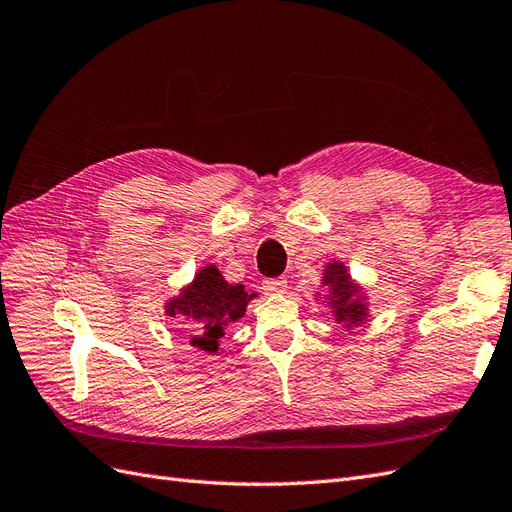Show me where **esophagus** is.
<instances>
[{"instance_id": "34e87169", "label": "esophagus", "mask_w": 512, "mask_h": 512, "mask_svg": "<svg viewBox=\"0 0 512 512\" xmlns=\"http://www.w3.org/2000/svg\"><path fill=\"white\" fill-rule=\"evenodd\" d=\"M288 288L284 277H275V280H265L262 282V290H265L267 294H284Z\"/></svg>"}]
</instances>
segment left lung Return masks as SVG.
Here are the masks:
<instances>
[{
  "instance_id": "left-lung-1",
  "label": "left lung",
  "mask_w": 512,
  "mask_h": 512,
  "mask_svg": "<svg viewBox=\"0 0 512 512\" xmlns=\"http://www.w3.org/2000/svg\"><path fill=\"white\" fill-rule=\"evenodd\" d=\"M320 284L327 292H318L314 297L322 299L324 305H329L331 316L339 327L352 331L354 327H361L363 322L371 318L367 290L354 280L342 260L331 258L327 265H324Z\"/></svg>"
}]
</instances>
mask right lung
<instances>
[{
  "label": "right lung",
  "instance_id": "add662e5",
  "mask_svg": "<svg viewBox=\"0 0 512 512\" xmlns=\"http://www.w3.org/2000/svg\"><path fill=\"white\" fill-rule=\"evenodd\" d=\"M256 297L258 294L247 292L243 284H228L218 267L207 265L164 303V314L185 324L192 348L218 354L226 327L241 320Z\"/></svg>",
  "mask_w": 512,
  "mask_h": 512
}]
</instances>
